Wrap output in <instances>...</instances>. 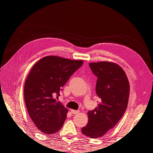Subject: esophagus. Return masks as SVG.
Instances as JSON below:
<instances>
[{
    "instance_id": "esophagus-1",
    "label": "esophagus",
    "mask_w": 153,
    "mask_h": 153,
    "mask_svg": "<svg viewBox=\"0 0 153 153\" xmlns=\"http://www.w3.org/2000/svg\"><path fill=\"white\" fill-rule=\"evenodd\" d=\"M71 112L73 114H77L80 112L79 110H73L71 109Z\"/></svg>"
}]
</instances>
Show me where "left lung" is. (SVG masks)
Returning <instances> with one entry per match:
<instances>
[{
    "label": "left lung",
    "instance_id": "1",
    "mask_svg": "<svg viewBox=\"0 0 153 153\" xmlns=\"http://www.w3.org/2000/svg\"><path fill=\"white\" fill-rule=\"evenodd\" d=\"M89 66L98 77L96 92L101 102L88 112V123L82 132L96 138L105 135L123 117L128 106L129 84L123 69L117 64L103 61L89 63Z\"/></svg>",
    "mask_w": 153,
    "mask_h": 153
}]
</instances>
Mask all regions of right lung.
I'll return each instance as SVG.
<instances>
[{"instance_id": "right-lung-1", "label": "right lung", "mask_w": 153, "mask_h": 153, "mask_svg": "<svg viewBox=\"0 0 153 153\" xmlns=\"http://www.w3.org/2000/svg\"><path fill=\"white\" fill-rule=\"evenodd\" d=\"M84 61L47 56L37 62L27 76L24 99L30 117L36 126L45 134H53L61 129L68 110L54 96Z\"/></svg>"}]
</instances>
